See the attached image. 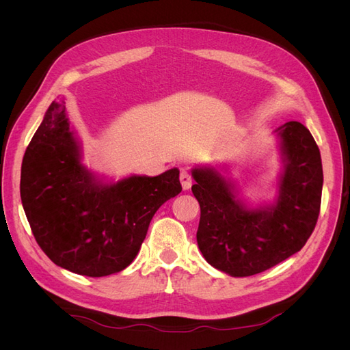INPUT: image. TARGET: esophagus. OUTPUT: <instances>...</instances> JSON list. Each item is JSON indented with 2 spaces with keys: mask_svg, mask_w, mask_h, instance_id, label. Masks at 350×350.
Wrapping results in <instances>:
<instances>
[{
  "mask_svg": "<svg viewBox=\"0 0 350 350\" xmlns=\"http://www.w3.org/2000/svg\"><path fill=\"white\" fill-rule=\"evenodd\" d=\"M179 179H181V184H183V188H184V189H189V188H191L193 179H191V175H189V172L181 171V174H179Z\"/></svg>",
  "mask_w": 350,
  "mask_h": 350,
  "instance_id": "esophagus-1",
  "label": "esophagus"
}]
</instances>
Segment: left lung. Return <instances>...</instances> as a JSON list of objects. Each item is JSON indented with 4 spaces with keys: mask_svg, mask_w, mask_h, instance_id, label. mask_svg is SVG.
Wrapping results in <instances>:
<instances>
[{
    "mask_svg": "<svg viewBox=\"0 0 350 350\" xmlns=\"http://www.w3.org/2000/svg\"><path fill=\"white\" fill-rule=\"evenodd\" d=\"M274 133L280 139L283 171L271 204L251 208L216 167H193L191 189L201 210L198 248L210 266L229 276H252L293 256L320 215L323 165L314 137L298 121Z\"/></svg>",
    "mask_w": 350,
    "mask_h": 350,
    "instance_id": "1",
    "label": "left lung"
}]
</instances>
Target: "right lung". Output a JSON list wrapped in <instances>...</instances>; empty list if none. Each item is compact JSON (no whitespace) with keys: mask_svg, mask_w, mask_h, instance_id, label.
<instances>
[{"mask_svg":"<svg viewBox=\"0 0 350 350\" xmlns=\"http://www.w3.org/2000/svg\"><path fill=\"white\" fill-rule=\"evenodd\" d=\"M176 167L103 183L81 163L66 102H52L22 163L20 196L39 247L57 266L89 278L129 267L150 220L181 193Z\"/></svg>","mask_w":350,"mask_h":350,"instance_id":"right-lung-1","label":"right lung"}]
</instances>
